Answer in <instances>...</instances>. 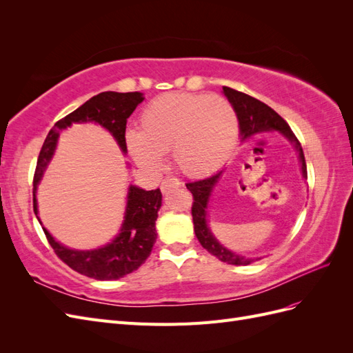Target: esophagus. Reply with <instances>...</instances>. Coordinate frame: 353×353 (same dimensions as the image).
<instances>
[{
	"label": "esophagus",
	"mask_w": 353,
	"mask_h": 353,
	"mask_svg": "<svg viewBox=\"0 0 353 353\" xmlns=\"http://www.w3.org/2000/svg\"><path fill=\"white\" fill-rule=\"evenodd\" d=\"M179 185H181V183H179L178 178H175V176H166L162 181V185H160V190H162V193H169V191H174Z\"/></svg>",
	"instance_id": "esophagus-1"
}]
</instances>
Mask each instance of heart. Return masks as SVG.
<instances>
[{
	"label": "heart",
	"mask_w": 353,
	"mask_h": 353,
	"mask_svg": "<svg viewBox=\"0 0 353 353\" xmlns=\"http://www.w3.org/2000/svg\"><path fill=\"white\" fill-rule=\"evenodd\" d=\"M239 121L221 95L169 92L145 105L140 131H128L126 144L138 163L156 168L172 152L174 162L190 176L208 175L230 159Z\"/></svg>",
	"instance_id": "1"
}]
</instances>
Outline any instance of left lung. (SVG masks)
<instances>
[{"mask_svg": "<svg viewBox=\"0 0 353 353\" xmlns=\"http://www.w3.org/2000/svg\"><path fill=\"white\" fill-rule=\"evenodd\" d=\"M222 90H223V94L227 95L228 101L232 104L234 110H236V113H237L243 140L256 132H265V131L283 132L297 148L299 157H301V162H302L303 176L307 178L306 162H305V156H303L301 143H299L297 137L293 134L290 126H288V123L283 119V117L275 110H272L270 105H266L265 103L259 101L258 99L250 97V95H248V94H244L237 90H232L230 87H222ZM221 174H222V170H219V172H216L215 175L208 176L205 179H199V181H193V183L185 184L187 188L190 190V193L193 194L191 215H193L194 232H196V236L203 248H205L213 256H216L219 261L225 262L228 265H249L254 261H258L259 258H254V259L244 258V256H241V254H236V253L230 252L228 249L223 248L222 244L218 243V240L212 236V232L208 228V222H206L208 200L212 193V188L215 187V184L218 183Z\"/></svg>", "mask_w": 353, "mask_h": 353, "instance_id": "8db88e82", "label": "left lung"}]
</instances>
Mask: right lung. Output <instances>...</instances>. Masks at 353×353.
Segmentation results:
<instances>
[{"instance_id":"add662e5","label":"right lung","mask_w":353,"mask_h":353,"mask_svg":"<svg viewBox=\"0 0 353 353\" xmlns=\"http://www.w3.org/2000/svg\"><path fill=\"white\" fill-rule=\"evenodd\" d=\"M144 100L141 92H114L105 91L94 95L85 101L81 108L69 113L54 123L48 132L38 156L37 169L34 175V212L37 209V185L44 172L46 166L54 153L56 143L60 131L73 122H97L105 130H109L114 140L126 152V119L132 114L138 104ZM162 206V193L160 190L145 191L138 187H130L128 205L122 230L110 244L104 248L81 252L72 250L59 244L50 236V232L42 228L50 245L59 258L73 271L94 280H119L123 275L138 270L150 256L156 241V219L157 210ZM39 221V219H38Z\"/></svg>"}]
</instances>
